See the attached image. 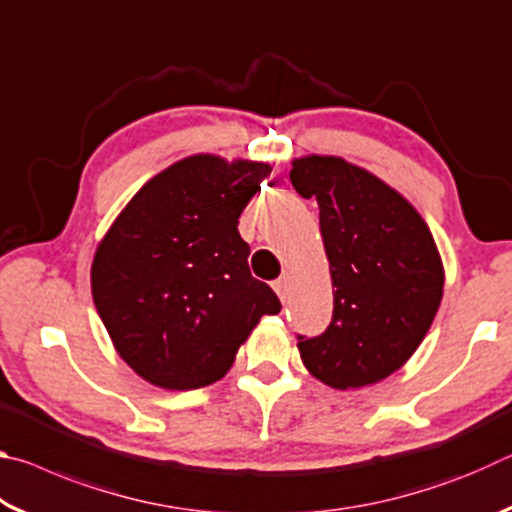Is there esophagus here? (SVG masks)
Segmentation results:
<instances>
[{
  "label": "esophagus",
  "instance_id": "34e87169",
  "mask_svg": "<svg viewBox=\"0 0 512 512\" xmlns=\"http://www.w3.org/2000/svg\"><path fill=\"white\" fill-rule=\"evenodd\" d=\"M273 289H275L277 296H280L282 302L287 300V296H289V277H280V280H275Z\"/></svg>",
  "mask_w": 512,
  "mask_h": 512
}]
</instances>
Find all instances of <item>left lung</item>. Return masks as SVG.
<instances>
[{"label":"left lung","instance_id":"left-lung-1","mask_svg":"<svg viewBox=\"0 0 512 512\" xmlns=\"http://www.w3.org/2000/svg\"><path fill=\"white\" fill-rule=\"evenodd\" d=\"M291 185L316 198L329 275L332 323L298 336L305 368L348 391L377 384L418 350L443 300L445 268L429 225L375 173L336 155L291 162Z\"/></svg>","mask_w":512,"mask_h":512}]
</instances>
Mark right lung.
Returning <instances> with one entry per match:
<instances>
[{
    "label": "right lung",
    "mask_w": 512,
    "mask_h": 512,
    "mask_svg": "<svg viewBox=\"0 0 512 512\" xmlns=\"http://www.w3.org/2000/svg\"><path fill=\"white\" fill-rule=\"evenodd\" d=\"M271 164L198 153L153 176L99 241L92 298L119 357L167 391L219 381L280 300L237 225Z\"/></svg>",
    "instance_id": "obj_1"
}]
</instances>
